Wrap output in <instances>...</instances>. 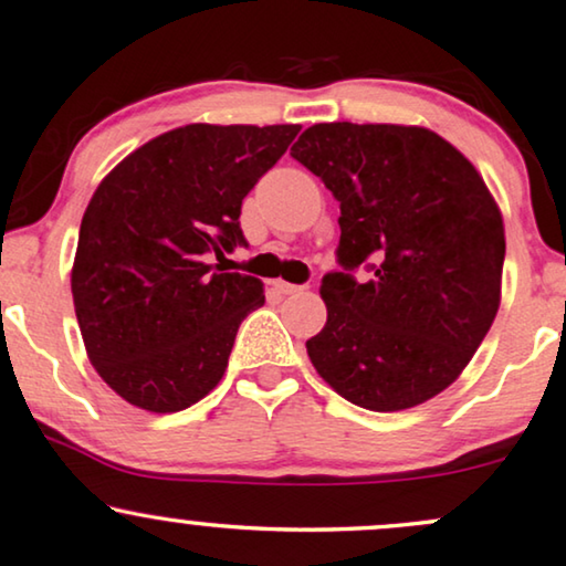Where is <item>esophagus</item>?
Instances as JSON below:
<instances>
[{
    "label": "esophagus",
    "instance_id": "34e87169",
    "mask_svg": "<svg viewBox=\"0 0 566 566\" xmlns=\"http://www.w3.org/2000/svg\"><path fill=\"white\" fill-rule=\"evenodd\" d=\"M274 290L280 292V294H294V292H300L302 286H297V284H290V282H282V280H276V282H274Z\"/></svg>",
    "mask_w": 566,
    "mask_h": 566
}]
</instances>
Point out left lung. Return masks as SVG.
<instances>
[{"label": "left lung", "instance_id": "1", "mask_svg": "<svg viewBox=\"0 0 566 566\" xmlns=\"http://www.w3.org/2000/svg\"><path fill=\"white\" fill-rule=\"evenodd\" d=\"M292 156L340 202L338 264L323 276L315 371L348 402L397 412L464 371L500 307L505 228L469 158L420 125L317 123ZM366 263L369 283L348 271Z\"/></svg>", "mask_w": 566, "mask_h": 566}]
</instances>
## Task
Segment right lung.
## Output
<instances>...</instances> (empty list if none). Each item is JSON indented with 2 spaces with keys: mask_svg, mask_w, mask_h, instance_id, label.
Segmentation results:
<instances>
[{
  "mask_svg": "<svg viewBox=\"0 0 566 566\" xmlns=\"http://www.w3.org/2000/svg\"><path fill=\"white\" fill-rule=\"evenodd\" d=\"M300 125L174 127L125 156L94 189L71 294L86 356L125 402L179 412L212 392L238 325L264 284L228 274L245 245L241 205Z\"/></svg>",
  "mask_w": 566,
  "mask_h": 566,
  "instance_id": "1",
  "label": "right lung"
}]
</instances>
